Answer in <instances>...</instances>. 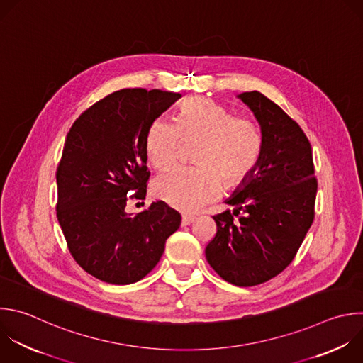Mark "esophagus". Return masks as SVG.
Masks as SVG:
<instances>
[{"label": "esophagus", "mask_w": 363, "mask_h": 363, "mask_svg": "<svg viewBox=\"0 0 363 363\" xmlns=\"http://www.w3.org/2000/svg\"><path fill=\"white\" fill-rule=\"evenodd\" d=\"M195 220V216L192 215H182V225H189Z\"/></svg>", "instance_id": "34e87169"}]
</instances>
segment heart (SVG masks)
<instances>
[{"mask_svg":"<svg viewBox=\"0 0 363 363\" xmlns=\"http://www.w3.org/2000/svg\"><path fill=\"white\" fill-rule=\"evenodd\" d=\"M198 143L194 161L198 167H177L154 179L155 196L171 206L194 212L218 198L222 186L242 185L257 169L264 135L255 121L233 116L213 99L186 98L177 109L174 124L155 119L145 135V152L154 168L172 165L182 145Z\"/></svg>","mask_w":363,"mask_h":363,"instance_id":"b5f03b06","label":"heart"}]
</instances>
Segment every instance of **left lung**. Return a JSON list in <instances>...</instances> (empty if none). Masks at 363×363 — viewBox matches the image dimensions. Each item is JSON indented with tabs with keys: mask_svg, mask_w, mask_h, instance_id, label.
I'll list each match as a JSON object with an SVG mask.
<instances>
[{
	"mask_svg": "<svg viewBox=\"0 0 363 363\" xmlns=\"http://www.w3.org/2000/svg\"><path fill=\"white\" fill-rule=\"evenodd\" d=\"M238 98L261 125L264 151L254 174L225 201L238 219L229 211L213 216L216 233L205 257L226 282L255 286L295 258L315 218L318 182L311 144L295 121L258 91Z\"/></svg>",
	"mask_w": 363,
	"mask_h": 363,
	"instance_id": "8db88e82",
	"label": "left lung"
}]
</instances>
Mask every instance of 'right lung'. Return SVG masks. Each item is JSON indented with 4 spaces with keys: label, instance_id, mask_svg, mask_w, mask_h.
<instances>
[{
    "label": "right lung",
    "instance_id": "add662e5",
    "mask_svg": "<svg viewBox=\"0 0 363 363\" xmlns=\"http://www.w3.org/2000/svg\"><path fill=\"white\" fill-rule=\"evenodd\" d=\"M181 96L161 89L115 91L84 111L67 135L57 168V218L72 258L99 281H141L181 225L179 212L162 201L135 215L125 211L128 198L147 194V131Z\"/></svg>",
    "mask_w": 363,
    "mask_h": 363
}]
</instances>
